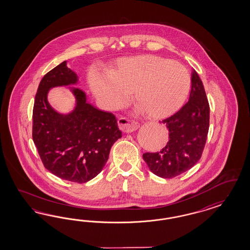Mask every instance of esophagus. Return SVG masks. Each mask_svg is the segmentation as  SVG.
<instances>
[{"label":"esophagus","instance_id":"esophagus-1","mask_svg":"<svg viewBox=\"0 0 250 250\" xmlns=\"http://www.w3.org/2000/svg\"><path fill=\"white\" fill-rule=\"evenodd\" d=\"M118 126L125 133H132L139 128V124L137 122L131 121L126 118H119Z\"/></svg>","mask_w":250,"mask_h":250}]
</instances>
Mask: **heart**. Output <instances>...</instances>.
<instances>
[{
    "mask_svg": "<svg viewBox=\"0 0 250 250\" xmlns=\"http://www.w3.org/2000/svg\"><path fill=\"white\" fill-rule=\"evenodd\" d=\"M90 85L105 110L120 108L132 92L138 111H144L152 119H161L182 105L189 93L190 77L178 61L143 55L119 60L110 75H91Z\"/></svg>",
    "mask_w": 250,
    "mask_h": 250,
    "instance_id": "heart-1",
    "label": "heart"
}]
</instances>
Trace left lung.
I'll list each match as a JSON object with an SVG mask.
<instances>
[{
  "label": "left lung",
  "instance_id": "1",
  "mask_svg": "<svg viewBox=\"0 0 250 250\" xmlns=\"http://www.w3.org/2000/svg\"><path fill=\"white\" fill-rule=\"evenodd\" d=\"M209 121L210 107L205 87L193 69L189 102L162 121L168 130L166 146L159 151L143 154L150 171L160 178L170 179L194 166L205 148Z\"/></svg>",
  "mask_w": 250,
  "mask_h": 250
}]
</instances>
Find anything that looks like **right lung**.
<instances>
[{
    "label": "right lung",
    "mask_w": 250,
    "mask_h": 250,
    "mask_svg": "<svg viewBox=\"0 0 250 250\" xmlns=\"http://www.w3.org/2000/svg\"><path fill=\"white\" fill-rule=\"evenodd\" d=\"M78 83L67 61L43 77L33 109V140L47 170L62 180L83 183L103 170L122 132L114 114L91 105L83 90L71 87ZM56 86H67L76 98L68 114L59 113L48 102V92Z\"/></svg>",
    "instance_id": "1"
}]
</instances>
